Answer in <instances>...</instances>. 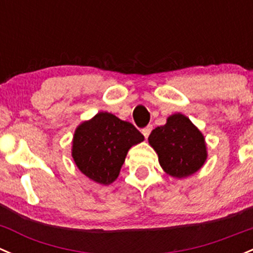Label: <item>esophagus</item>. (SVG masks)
<instances>
[{
    "label": "esophagus",
    "mask_w": 253,
    "mask_h": 253,
    "mask_svg": "<svg viewBox=\"0 0 253 253\" xmlns=\"http://www.w3.org/2000/svg\"><path fill=\"white\" fill-rule=\"evenodd\" d=\"M151 130H152V126H147L146 127H144V129L141 130V132H142V135H144V136L147 139L150 135V132H151Z\"/></svg>",
    "instance_id": "34e87169"
}]
</instances>
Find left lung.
<instances>
[{"instance_id": "obj_1", "label": "left lung", "mask_w": 253, "mask_h": 253, "mask_svg": "<svg viewBox=\"0 0 253 253\" xmlns=\"http://www.w3.org/2000/svg\"><path fill=\"white\" fill-rule=\"evenodd\" d=\"M149 144L156 151L162 169L174 178L196 173L208 156L201 130L181 113L172 114L165 126L155 127Z\"/></svg>"}]
</instances>
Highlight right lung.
<instances>
[{"label":"right lung","mask_w":253,"mask_h":253,"mask_svg":"<svg viewBox=\"0 0 253 253\" xmlns=\"http://www.w3.org/2000/svg\"><path fill=\"white\" fill-rule=\"evenodd\" d=\"M144 141V135L129 122L99 112L75 130L72 159L80 171L99 184L118 178L127 151Z\"/></svg>","instance_id":"add662e5"}]
</instances>
